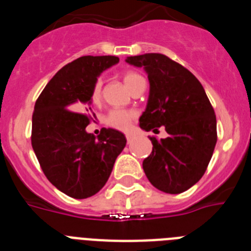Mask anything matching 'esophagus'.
<instances>
[{"label":"esophagus","instance_id":"34e87169","mask_svg":"<svg viewBox=\"0 0 251 251\" xmlns=\"http://www.w3.org/2000/svg\"><path fill=\"white\" fill-rule=\"evenodd\" d=\"M126 137H127V142H128V143H130V142H132L133 139H134V136H133V134H130V133L126 134Z\"/></svg>","mask_w":251,"mask_h":251}]
</instances>
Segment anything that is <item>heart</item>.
Segmentation results:
<instances>
[{"instance_id": "obj_1", "label": "heart", "mask_w": 251, "mask_h": 251, "mask_svg": "<svg viewBox=\"0 0 251 251\" xmlns=\"http://www.w3.org/2000/svg\"><path fill=\"white\" fill-rule=\"evenodd\" d=\"M141 75L137 74L134 72H127L124 73L123 80L126 83V85L129 86L138 79H141ZM101 99V81L97 80L93 84L92 92H90V100L93 104H99ZM136 117V113L132 112V110H124V109H113L110 110L109 114L106 115V124L110 126V127L115 128V129L119 130H127L130 126V122L134 119Z\"/></svg>"}]
</instances>
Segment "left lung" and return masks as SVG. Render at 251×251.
I'll list each match as a JSON object with an SVG mask.
<instances>
[{
  "label": "left lung",
  "mask_w": 251,
  "mask_h": 251,
  "mask_svg": "<svg viewBox=\"0 0 251 251\" xmlns=\"http://www.w3.org/2000/svg\"><path fill=\"white\" fill-rule=\"evenodd\" d=\"M128 64L143 68L150 80L142 129L165 127L168 136L152 141L143 170L153 186L166 194H181L200 181L217 141L216 115L203 86L181 64L162 54L129 56Z\"/></svg>",
  "instance_id": "obj_1"
}]
</instances>
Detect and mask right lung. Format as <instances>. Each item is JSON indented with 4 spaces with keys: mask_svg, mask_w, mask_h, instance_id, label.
Listing matches in <instances>:
<instances>
[{
    "mask_svg": "<svg viewBox=\"0 0 251 251\" xmlns=\"http://www.w3.org/2000/svg\"><path fill=\"white\" fill-rule=\"evenodd\" d=\"M118 61L109 55L74 60L54 75L35 104L31 145L46 178L73 199L100 191L127 143L113 128H103L97 138L85 130L93 119V84Z\"/></svg>",
    "mask_w": 251,
    "mask_h": 251,
    "instance_id": "obj_1",
    "label": "right lung"
}]
</instances>
